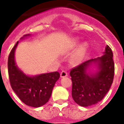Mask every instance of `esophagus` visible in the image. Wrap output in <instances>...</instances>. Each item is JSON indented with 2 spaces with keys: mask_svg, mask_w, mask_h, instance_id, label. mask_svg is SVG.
<instances>
[{
  "mask_svg": "<svg viewBox=\"0 0 124 124\" xmlns=\"http://www.w3.org/2000/svg\"><path fill=\"white\" fill-rule=\"evenodd\" d=\"M68 76V73L66 71H62L61 73H60V77L64 78Z\"/></svg>",
  "mask_w": 124,
  "mask_h": 124,
  "instance_id": "esophagus-1",
  "label": "esophagus"
}]
</instances>
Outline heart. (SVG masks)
Segmentation results:
<instances>
[{
    "label": "heart",
    "instance_id": "heart-1",
    "mask_svg": "<svg viewBox=\"0 0 124 124\" xmlns=\"http://www.w3.org/2000/svg\"><path fill=\"white\" fill-rule=\"evenodd\" d=\"M80 40L78 38H75L72 40L71 44H70V48L73 49L79 43ZM89 45L87 42H83L81 44L79 45L78 47L75 52L72 54L70 58V62L72 65H78L80 64L84 56L86 54L87 49H88Z\"/></svg>",
    "mask_w": 124,
    "mask_h": 124
}]
</instances>
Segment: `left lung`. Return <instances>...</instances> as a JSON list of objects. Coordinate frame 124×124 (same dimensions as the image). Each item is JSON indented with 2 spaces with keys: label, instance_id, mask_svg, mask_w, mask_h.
<instances>
[{
  "label": "left lung",
  "instance_id": "left-lung-1",
  "mask_svg": "<svg viewBox=\"0 0 124 124\" xmlns=\"http://www.w3.org/2000/svg\"><path fill=\"white\" fill-rule=\"evenodd\" d=\"M93 65L97 69L95 72L90 70ZM114 73L113 52L107 45L102 56L87 60L70 72L74 101L82 107L93 106L101 101L109 90Z\"/></svg>",
  "mask_w": 124,
  "mask_h": 124
}]
</instances>
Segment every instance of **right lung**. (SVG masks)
I'll use <instances>...</instances> for the list:
<instances>
[{
	"label": "right lung",
	"instance_id": "obj_1",
	"mask_svg": "<svg viewBox=\"0 0 124 124\" xmlns=\"http://www.w3.org/2000/svg\"><path fill=\"white\" fill-rule=\"evenodd\" d=\"M30 34L20 39L30 37ZM18 41L11 51L8 57V74L11 86L20 100L27 106L39 108L48 102L56 82L59 79L58 71L30 76L26 75L16 64L15 53Z\"/></svg>",
	"mask_w": 124,
	"mask_h": 124
}]
</instances>
